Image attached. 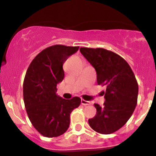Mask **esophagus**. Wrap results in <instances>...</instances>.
Masks as SVG:
<instances>
[{"label":"esophagus","instance_id":"obj_1","mask_svg":"<svg viewBox=\"0 0 156 156\" xmlns=\"http://www.w3.org/2000/svg\"><path fill=\"white\" fill-rule=\"evenodd\" d=\"M90 104H91V102H90V101H86V100H84V99H81V104H82V105L87 106V105H90Z\"/></svg>","mask_w":156,"mask_h":156}]
</instances>
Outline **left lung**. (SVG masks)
Returning <instances> with one entry per match:
<instances>
[{"mask_svg": "<svg viewBox=\"0 0 156 156\" xmlns=\"http://www.w3.org/2000/svg\"><path fill=\"white\" fill-rule=\"evenodd\" d=\"M80 52L95 68L97 83L106 86L104 106L94 104L96 114L88 124L98 133L108 135L125 125L137 102L138 84L127 61L104 48L80 47Z\"/></svg>", "mask_w": 156, "mask_h": 156, "instance_id": "1", "label": "left lung"}]
</instances>
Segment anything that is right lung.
I'll return each instance as SVG.
<instances>
[{"label": "right lung", "instance_id": "right-lung-1", "mask_svg": "<svg viewBox=\"0 0 156 156\" xmlns=\"http://www.w3.org/2000/svg\"><path fill=\"white\" fill-rule=\"evenodd\" d=\"M79 47L56 44L43 50L31 61L23 80L26 111L34 127L44 137H58L70 125V115L80 104L79 97L65 99L56 94L62 81L64 62Z\"/></svg>", "mask_w": 156, "mask_h": 156}]
</instances>
